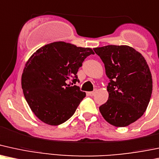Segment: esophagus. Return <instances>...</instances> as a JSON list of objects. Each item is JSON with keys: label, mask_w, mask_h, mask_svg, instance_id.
Listing matches in <instances>:
<instances>
[{"label": "esophagus", "mask_w": 159, "mask_h": 159, "mask_svg": "<svg viewBox=\"0 0 159 159\" xmlns=\"http://www.w3.org/2000/svg\"><path fill=\"white\" fill-rule=\"evenodd\" d=\"M96 92H97V91L96 90H94V91H90V92H89L88 93V94L89 95V96H94L95 95V94H96Z\"/></svg>", "instance_id": "34e87169"}]
</instances>
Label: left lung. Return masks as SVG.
Masks as SVG:
<instances>
[{
	"label": "left lung",
	"instance_id": "1",
	"mask_svg": "<svg viewBox=\"0 0 159 159\" xmlns=\"http://www.w3.org/2000/svg\"><path fill=\"white\" fill-rule=\"evenodd\" d=\"M104 63L109 99L100 106L110 124L124 127L139 119L146 111L152 91V79L144 57L132 47L107 45L94 48Z\"/></svg>",
	"mask_w": 159,
	"mask_h": 159
}]
</instances>
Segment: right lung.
I'll use <instances>...</instances> for the list:
<instances>
[{"label": "right lung", "mask_w": 159, "mask_h": 159, "mask_svg": "<svg viewBox=\"0 0 159 159\" xmlns=\"http://www.w3.org/2000/svg\"><path fill=\"white\" fill-rule=\"evenodd\" d=\"M91 54H94L91 48L56 42L39 48L28 59L21 86L28 105L39 120L57 126L74 115L85 92L67 83L79 81L78 69Z\"/></svg>", "instance_id": "right-lung-1"}]
</instances>
